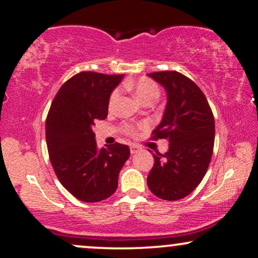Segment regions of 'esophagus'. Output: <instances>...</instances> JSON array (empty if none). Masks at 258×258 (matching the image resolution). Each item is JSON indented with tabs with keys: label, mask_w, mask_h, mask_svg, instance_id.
<instances>
[{
	"label": "esophagus",
	"mask_w": 258,
	"mask_h": 258,
	"mask_svg": "<svg viewBox=\"0 0 258 258\" xmlns=\"http://www.w3.org/2000/svg\"><path fill=\"white\" fill-rule=\"evenodd\" d=\"M140 150H141V148H140L139 146H135V144H134V146L130 147V153H132V154H136V153H139Z\"/></svg>",
	"instance_id": "esophagus-1"
}]
</instances>
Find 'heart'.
<instances>
[{"label": "heart", "instance_id": "obj_1", "mask_svg": "<svg viewBox=\"0 0 258 258\" xmlns=\"http://www.w3.org/2000/svg\"><path fill=\"white\" fill-rule=\"evenodd\" d=\"M128 86L134 90V94L136 95V97L139 98L141 102H147V101H155L157 100L160 96V87L157 86L156 82H154L153 80L147 79V77H141V79L134 81V82H129ZM119 95V90L115 89L112 91L110 97H109V109L114 108V105L117 101ZM123 130L128 134V135H135L136 128L134 125H124Z\"/></svg>", "mask_w": 258, "mask_h": 258}]
</instances>
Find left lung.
Instances as JSON below:
<instances>
[{"label":"left lung","mask_w":258,"mask_h":258,"mask_svg":"<svg viewBox=\"0 0 258 258\" xmlns=\"http://www.w3.org/2000/svg\"><path fill=\"white\" fill-rule=\"evenodd\" d=\"M167 91L163 118L153 140L168 139L164 155L154 154L147 178L155 196L165 201L184 199L202 181L214 150L215 121L210 105L197 84L175 72L148 74Z\"/></svg>","instance_id":"obj_1"}]
</instances>
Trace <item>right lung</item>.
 <instances>
[{
  "label": "right lung",
  "instance_id": "1",
  "mask_svg": "<svg viewBox=\"0 0 258 258\" xmlns=\"http://www.w3.org/2000/svg\"><path fill=\"white\" fill-rule=\"evenodd\" d=\"M123 75L76 74L59 88L45 121L49 158L61 184L83 202H100L117 189L130 150L116 142L98 149L93 125L108 116L109 97Z\"/></svg>",
  "mask_w": 258,
  "mask_h": 258
}]
</instances>
